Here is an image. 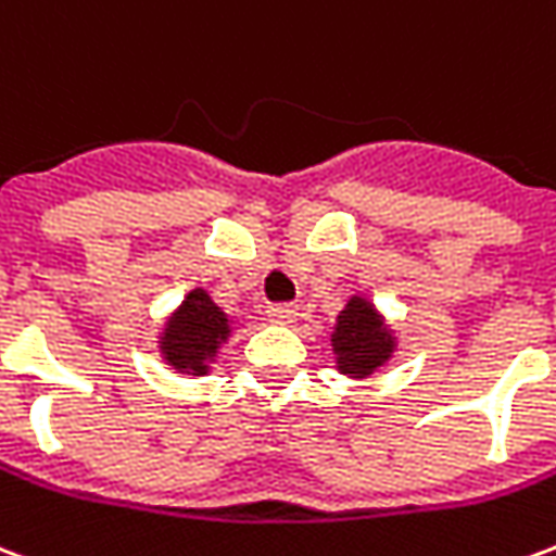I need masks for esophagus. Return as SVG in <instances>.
Wrapping results in <instances>:
<instances>
[{"label": "esophagus", "instance_id": "34e87169", "mask_svg": "<svg viewBox=\"0 0 556 556\" xmlns=\"http://www.w3.org/2000/svg\"><path fill=\"white\" fill-rule=\"evenodd\" d=\"M267 318L277 321V325H291L298 318V306L294 303H270L267 306Z\"/></svg>", "mask_w": 556, "mask_h": 556}]
</instances>
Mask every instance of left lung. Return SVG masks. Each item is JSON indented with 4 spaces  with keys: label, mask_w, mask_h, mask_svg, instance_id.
I'll return each instance as SVG.
<instances>
[{
    "label": "left lung",
    "mask_w": 556,
    "mask_h": 556,
    "mask_svg": "<svg viewBox=\"0 0 556 556\" xmlns=\"http://www.w3.org/2000/svg\"><path fill=\"white\" fill-rule=\"evenodd\" d=\"M330 342H333L339 372L351 378H369L375 369H381L390 361L396 349V337L390 333L384 318L363 298H351L345 303Z\"/></svg>",
    "instance_id": "1"
}]
</instances>
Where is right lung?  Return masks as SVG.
<instances>
[{
	"instance_id": "add662e5",
	"label": "right lung",
	"mask_w": 556,
	"mask_h": 556,
	"mask_svg": "<svg viewBox=\"0 0 556 556\" xmlns=\"http://www.w3.org/2000/svg\"><path fill=\"white\" fill-rule=\"evenodd\" d=\"M229 333V315L207 298L205 289H193L163 327L160 351L172 369L207 375V363L217 357Z\"/></svg>"
}]
</instances>
